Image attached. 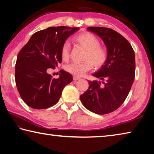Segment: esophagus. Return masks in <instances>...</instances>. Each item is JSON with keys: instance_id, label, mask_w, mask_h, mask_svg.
Instances as JSON below:
<instances>
[{"instance_id": "esophagus-1", "label": "esophagus", "mask_w": 154, "mask_h": 154, "mask_svg": "<svg viewBox=\"0 0 154 154\" xmlns=\"http://www.w3.org/2000/svg\"><path fill=\"white\" fill-rule=\"evenodd\" d=\"M80 79L79 77H76V76H74L73 77V80L74 81H77V80H79Z\"/></svg>"}]
</instances>
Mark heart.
<instances>
[{
  "mask_svg": "<svg viewBox=\"0 0 154 154\" xmlns=\"http://www.w3.org/2000/svg\"><path fill=\"white\" fill-rule=\"evenodd\" d=\"M77 45L85 49L82 63H71L66 67L69 73L76 77H82L85 72L90 71L94 66L96 69L102 68L109 58V52L105 47L100 45V40L88 32L78 34L73 38ZM70 44L65 41L61 48V57L64 60L69 58Z\"/></svg>",
  "mask_w": 154,
  "mask_h": 154,
  "instance_id": "b5f03b06",
  "label": "heart"
}]
</instances>
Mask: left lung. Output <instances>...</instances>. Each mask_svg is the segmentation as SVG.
I'll return each mask as SVG.
<instances>
[{
    "instance_id": "left-lung-1",
    "label": "left lung",
    "mask_w": 154,
    "mask_h": 154,
    "mask_svg": "<svg viewBox=\"0 0 154 154\" xmlns=\"http://www.w3.org/2000/svg\"><path fill=\"white\" fill-rule=\"evenodd\" d=\"M103 40L109 52L106 64L93 76L105 81H88L89 88L80 96L83 106L93 113L105 115L118 109L126 100L135 77V54L131 45L113 29L88 27Z\"/></svg>"
}]
</instances>
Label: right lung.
I'll list each match as a JSON object with an SVG mask.
<instances>
[{"mask_svg": "<svg viewBox=\"0 0 154 154\" xmlns=\"http://www.w3.org/2000/svg\"><path fill=\"white\" fill-rule=\"evenodd\" d=\"M79 28L49 27L35 32L17 54L15 78L21 98L30 107L43 109L58 102L64 88L72 81L62 71L58 79L47 72L61 63V48Z\"/></svg>", "mask_w": 154, "mask_h": 154, "instance_id": "obj_1", "label": "right lung"}]
</instances>
